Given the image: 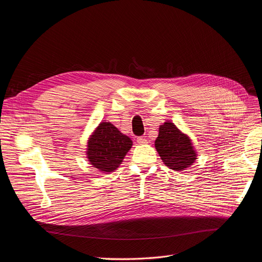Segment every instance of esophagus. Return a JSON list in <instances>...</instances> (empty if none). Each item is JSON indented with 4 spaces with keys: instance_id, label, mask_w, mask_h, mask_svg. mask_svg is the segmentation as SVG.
I'll list each match as a JSON object with an SVG mask.
<instances>
[{
    "instance_id": "1",
    "label": "esophagus",
    "mask_w": 262,
    "mask_h": 262,
    "mask_svg": "<svg viewBox=\"0 0 262 262\" xmlns=\"http://www.w3.org/2000/svg\"><path fill=\"white\" fill-rule=\"evenodd\" d=\"M136 142H137V144H140V145H146V144H148V141H147V138H145L144 136H141V137H138L137 140H136Z\"/></svg>"
}]
</instances>
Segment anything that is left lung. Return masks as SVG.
Wrapping results in <instances>:
<instances>
[{"label": "left lung", "mask_w": 262, "mask_h": 262, "mask_svg": "<svg viewBox=\"0 0 262 262\" xmlns=\"http://www.w3.org/2000/svg\"><path fill=\"white\" fill-rule=\"evenodd\" d=\"M155 146L163 163L174 171L186 170L196 161L198 155L190 137L170 120L160 126Z\"/></svg>", "instance_id": "left-lung-1"}]
</instances>
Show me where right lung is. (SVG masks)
Returning <instances> with one entry per match:
<instances>
[{
    "label": "right lung",
    "instance_id": "right-lung-1",
    "mask_svg": "<svg viewBox=\"0 0 262 262\" xmlns=\"http://www.w3.org/2000/svg\"><path fill=\"white\" fill-rule=\"evenodd\" d=\"M133 142L110 121H101L91 133L85 156L89 163L100 172H112L120 166Z\"/></svg>",
    "mask_w": 262,
    "mask_h": 262
}]
</instances>
